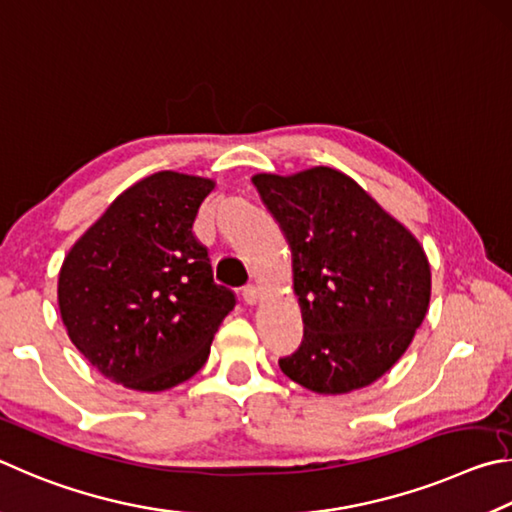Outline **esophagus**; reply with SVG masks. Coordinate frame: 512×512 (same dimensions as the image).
<instances>
[{
  "mask_svg": "<svg viewBox=\"0 0 512 512\" xmlns=\"http://www.w3.org/2000/svg\"><path fill=\"white\" fill-rule=\"evenodd\" d=\"M258 299L261 297H258V290L254 288V285H247V288L242 290V301H245L247 306H256Z\"/></svg>",
  "mask_w": 512,
  "mask_h": 512,
  "instance_id": "34e87169",
  "label": "esophagus"
}]
</instances>
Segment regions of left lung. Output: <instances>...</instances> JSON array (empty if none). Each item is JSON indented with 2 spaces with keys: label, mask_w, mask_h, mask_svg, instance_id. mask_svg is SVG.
<instances>
[{
  "label": "left lung",
  "mask_w": 512,
  "mask_h": 512,
  "mask_svg": "<svg viewBox=\"0 0 512 512\" xmlns=\"http://www.w3.org/2000/svg\"><path fill=\"white\" fill-rule=\"evenodd\" d=\"M292 251L303 342L279 366L324 396L382 378L407 351L432 294L425 249L344 173L315 166L251 177Z\"/></svg>",
  "instance_id": "obj_1"
}]
</instances>
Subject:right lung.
Returning <instances> with one entry per match:
<instances>
[{
  "instance_id": "add662e5",
  "label": "right lung",
  "mask_w": 512,
  "mask_h": 512,
  "mask_svg": "<svg viewBox=\"0 0 512 512\" xmlns=\"http://www.w3.org/2000/svg\"><path fill=\"white\" fill-rule=\"evenodd\" d=\"M215 182L161 170L132 184L69 249L58 276L67 335L107 380L166 391L202 369L236 294L215 285L193 222Z\"/></svg>"
}]
</instances>
